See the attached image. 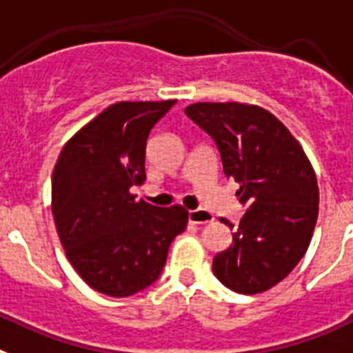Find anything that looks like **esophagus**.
I'll return each mask as SVG.
<instances>
[{"mask_svg": "<svg viewBox=\"0 0 353 353\" xmlns=\"http://www.w3.org/2000/svg\"><path fill=\"white\" fill-rule=\"evenodd\" d=\"M188 220L190 223H195V225H206V223L213 222L214 216L206 210H192L188 211Z\"/></svg>", "mask_w": 353, "mask_h": 353, "instance_id": "34e87169", "label": "esophagus"}]
</instances>
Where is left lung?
<instances>
[{
    "instance_id": "1",
    "label": "left lung",
    "mask_w": 353,
    "mask_h": 353,
    "mask_svg": "<svg viewBox=\"0 0 353 353\" xmlns=\"http://www.w3.org/2000/svg\"><path fill=\"white\" fill-rule=\"evenodd\" d=\"M186 117L213 140L228 179L247 206L213 272L223 286L254 295L281 283L304 257L318 219V183L304 149L259 106L195 103ZM232 228L228 220H223Z\"/></svg>"
}]
</instances>
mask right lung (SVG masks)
<instances>
[{"mask_svg":"<svg viewBox=\"0 0 353 353\" xmlns=\"http://www.w3.org/2000/svg\"><path fill=\"white\" fill-rule=\"evenodd\" d=\"M176 101L112 104L65 143L53 172V216L70 265L108 296L158 281L168 247L185 231L183 206L134 201L145 181V145Z\"/></svg>","mask_w":353,"mask_h":353,"instance_id":"right-lung-1","label":"right lung"}]
</instances>
